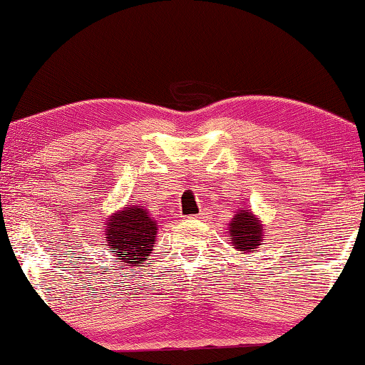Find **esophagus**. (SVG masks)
Instances as JSON below:
<instances>
[{
    "mask_svg": "<svg viewBox=\"0 0 365 365\" xmlns=\"http://www.w3.org/2000/svg\"><path fill=\"white\" fill-rule=\"evenodd\" d=\"M199 216H204V211H202L201 214H199ZM196 217H197V216H192V219H196Z\"/></svg>",
    "mask_w": 365,
    "mask_h": 365,
    "instance_id": "34e87169",
    "label": "esophagus"
}]
</instances>
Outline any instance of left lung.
Returning <instances> with one entry per match:
<instances>
[{
  "label": "left lung",
  "instance_id": "left-lung-1",
  "mask_svg": "<svg viewBox=\"0 0 365 365\" xmlns=\"http://www.w3.org/2000/svg\"><path fill=\"white\" fill-rule=\"evenodd\" d=\"M229 237L239 251H252L262 242V224L249 212V209H241L229 222Z\"/></svg>",
  "mask_w": 365,
  "mask_h": 365
}]
</instances>
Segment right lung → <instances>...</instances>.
Instances as JSON below:
<instances>
[{
  "instance_id": "obj_1",
  "label": "right lung",
  "mask_w": 365,
  "mask_h": 365,
  "mask_svg": "<svg viewBox=\"0 0 365 365\" xmlns=\"http://www.w3.org/2000/svg\"><path fill=\"white\" fill-rule=\"evenodd\" d=\"M156 221L143 206H129L109 217L106 236L109 251L116 252L121 262L139 266L153 251Z\"/></svg>"
}]
</instances>
